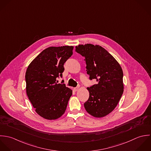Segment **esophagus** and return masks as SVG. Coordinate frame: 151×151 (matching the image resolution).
<instances>
[{"label": "esophagus", "mask_w": 151, "mask_h": 151, "mask_svg": "<svg viewBox=\"0 0 151 151\" xmlns=\"http://www.w3.org/2000/svg\"><path fill=\"white\" fill-rule=\"evenodd\" d=\"M79 87H77V88H74V91H78V90H79Z\"/></svg>", "instance_id": "obj_1"}]
</instances>
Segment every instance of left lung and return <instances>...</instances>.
<instances>
[{"mask_svg": "<svg viewBox=\"0 0 151 151\" xmlns=\"http://www.w3.org/2000/svg\"><path fill=\"white\" fill-rule=\"evenodd\" d=\"M75 51L85 57L87 73L97 84L88 88L89 97L84 103L86 111L100 118L117 106L124 91L123 72L120 64L104 48L91 44L79 45Z\"/></svg>", "mask_w": 151, "mask_h": 151, "instance_id": "left-lung-1", "label": "left lung"}]
</instances>
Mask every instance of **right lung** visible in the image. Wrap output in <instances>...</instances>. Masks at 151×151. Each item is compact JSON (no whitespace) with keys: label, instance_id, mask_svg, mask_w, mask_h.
Here are the masks:
<instances>
[{"label":"right lung","instance_id":"right-lung-1","mask_svg":"<svg viewBox=\"0 0 151 151\" xmlns=\"http://www.w3.org/2000/svg\"><path fill=\"white\" fill-rule=\"evenodd\" d=\"M73 46L51 47L43 50L29 65L26 72V92L36 113L47 120L61 117L72 91L57 83L63 65L73 54Z\"/></svg>","mask_w":151,"mask_h":151}]
</instances>
